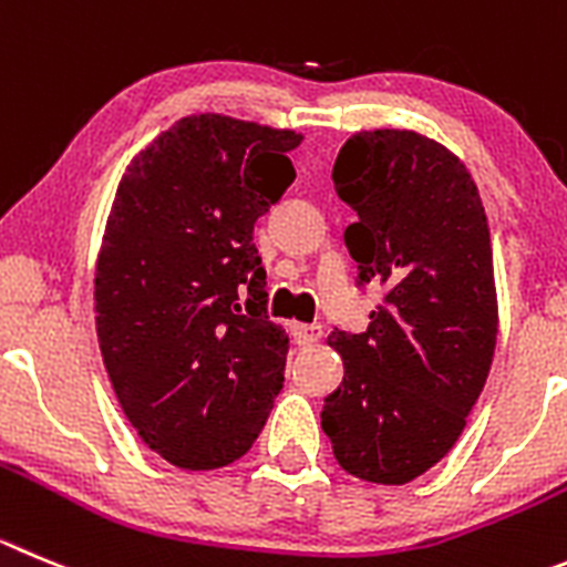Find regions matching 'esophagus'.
I'll list each match as a JSON object with an SVG mask.
<instances>
[{"instance_id":"esophagus-1","label":"esophagus","mask_w":567,"mask_h":567,"mask_svg":"<svg viewBox=\"0 0 567 567\" xmlns=\"http://www.w3.org/2000/svg\"><path fill=\"white\" fill-rule=\"evenodd\" d=\"M290 336H293L299 347H313L324 336V330H321V324H293L290 327Z\"/></svg>"}]
</instances>
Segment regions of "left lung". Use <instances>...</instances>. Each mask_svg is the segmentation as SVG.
<instances>
[{
  "instance_id": "8db88e82",
  "label": "left lung",
  "mask_w": 567,
  "mask_h": 567,
  "mask_svg": "<svg viewBox=\"0 0 567 567\" xmlns=\"http://www.w3.org/2000/svg\"><path fill=\"white\" fill-rule=\"evenodd\" d=\"M358 212L343 240L358 285L385 288L367 332L336 330L343 380L321 427L349 475L409 484L467 425L498 338L492 243L478 187L458 156L416 131H361L332 167Z\"/></svg>"
}]
</instances>
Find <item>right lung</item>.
Listing matches in <instances>:
<instances>
[{
    "instance_id": "add662e5",
    "label": "right lung",
    "mask_w": 567,
    "mask_h": 567,
    "mask_svg": "<svg viewBox=\"0 0 567 567\" xmlns=\"http://www.w3.org/2000/svg\"><path fill=\"white\" fill-rule=\"evenodd\" d=\"M301 134L193 114L116 187L94 274L97 341L142 442L182 470L254 444L285 380L254 224L293 184Z\"/></svg>"
}]
</instances>
